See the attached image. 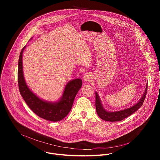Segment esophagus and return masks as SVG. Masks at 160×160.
I'll return each mask as SVG.
<instances>
[{
	"instance_id": "obj_1",
	"label": "esophagus",
	"mask_w": 160,
	"mask_h": 160,
	"mask_svg": "<svg viewBox=\"0 0 160 160\" xmlns=\"http://www.w3.org/2000/svg\"><path fill=\"white\" fill-rule=\"evenodd\" d=\"M92 75H91L89 73H86L84 76H83V80L86 82H89L91 80H92Z\"/></svg>"
}]
</instances>
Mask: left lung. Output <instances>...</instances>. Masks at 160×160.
Segmentation results:
<instances>
[{
	"label": "left lung",
	"instance_id": "obj_1",
	"mask_svg": "<svg viewBox=\"0 0 160 160\" xmlns=\"http://www.w3.org/2000/svg\"><path fill=\"white\" fill-rule=\"evenodd\" d=\"M147 91H148V84H146V89L144 90L143 96H142L141 99L138 103L133 105L132 107H130L126 109L115 111V112L107 111L106 109H104L102 105L101 101L100 100L99 96L98 94L96 92V112L98 113V115L101 119L105 121L112 122H118V121L123 120V119L130 116L132 114L135 112L137 110L139 109L142 106L146 96Z\"/></svg>",
	"mask_w": 160,
	"mask_h": 160
}]
</instances>
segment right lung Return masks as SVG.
I'll return each mask as SVG.
<instances>
[{"label": "right lung", "instance_id": "obj_1", "mask_svg": "<svg viewBox=\"0 0 160 160\" xmlns=\"http://www.w3.org/2000/svg\"><path fill=\"white\" fill-rule=\"evenodd\" d=\"M25 48L26 46L22 49L18 61V82L20 94L29 108L37 116L49 121H60L70 111L75 98L82 87V80L77 78L68 82L64 88L62 98L59 101L50 102L42 100L32 92L24 78L22 58Z\"/></svg>", "mask_w": 160, "mask_h": 160}]
</instances>
